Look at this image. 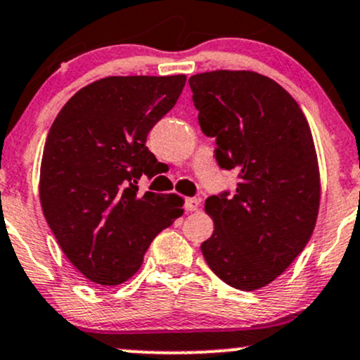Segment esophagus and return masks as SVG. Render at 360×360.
I'll return each mask as SVG.
<instances>
[{
  "label": "esophagus",
  "instance_id": "34e87169",
  "mask_svg": "<svg viewBox=\"0 0 360 360\" xmlns=\"http://www.w3.org/2000/svg\"><path fill=\"white\" fill-rule=\"evenodd\" d=\"M200 208V200L198 198H186V210L195 212Z\"/></svg>",
  "mask_w": 360,
  "mask_h": 360
}]
</instances>
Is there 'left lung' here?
I'll use <instances>...</instances> for the list:
<instances>
[{"mask_svg":"<svg viewBox=\"0 0 360 360\" xmlns=\"http://www.w3.org/2000/svg\"><path fill=\"white\" fill-rule=\"evenodd\" d=\"M189 86L217 164L239 177L234 195L205 201L215 229L201 252L227 285L262 289L313 236L321 189L311 128L290 94L255 71L200 73Z\"/></svg>","mask_w":360,"mask_h":360,"instance_id":"1","label":"left lung"}]
</instances>
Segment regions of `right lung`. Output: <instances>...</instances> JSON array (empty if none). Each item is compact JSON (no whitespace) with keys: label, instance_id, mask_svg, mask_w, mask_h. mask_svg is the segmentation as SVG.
Here are the masks:
<instances>
[{"label":"right lung","instance_id":"obj_1","mask_svg":"<svg viewBox=\"0 0 360 360\" xmlns=\"http://www.w3.org/2000/svg\"><path fill=\"white\" fill-rule=\"evenodd\" d=\"M186 77H108L78 90L47 135L39 195L71 264L98 285L140 270L150 243L183 215L177 195L138 193L155 176L150 129L183 92Z\"/></svg>","mask_w":360,"mask_h":360}]
</instances>
